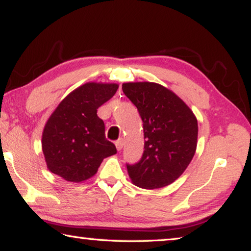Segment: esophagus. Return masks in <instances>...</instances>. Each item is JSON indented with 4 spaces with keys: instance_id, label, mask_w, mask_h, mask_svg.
I'll list each match as a JSON object with an SVG mask.
<instances>
[{
    "instance_id": "1",
    "label": "esophagus",
    "mask_w": 251,
    "mask_h": 251,
    "mask_svg": "<svg viewBox=\"0 0 251 251\" xmlns=\"http://www.w3.org/2000/svg\"><path fill=\"white\" fill-rule=\"evenodd\" d=\"M115 145H116V148H117L118 151H121L123 147H124V141H123V138H119V140L116 141Z\"/></svg>"
}]
</instances>
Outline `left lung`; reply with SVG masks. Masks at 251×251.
Returning <instances> with one entry per match:
<instances>
[{"mask_svg":"<svg viewBox=\"0 0 251 251\" xmlns=\"http://www.w3.org/2000/svg\"><path fill=\"white\" fill-rule=\"evenodd\" d=\"M122 89L137 108L145 141L140 161L126 163L130 179L145 189L173 184L195 154L196 117L178 96L160 84L135 82Z\"/></svg>","mask_w":251,"mask_h":251,"instance_id":"left-lung-1","label":"left lung"}]
</instances>
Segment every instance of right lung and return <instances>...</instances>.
<instances>
[{
    "label": "right lung",
    "instance_id": "obj_1",
    "mask_svg": "<svg viewBox=\"0 0 251 251\" xmlns=\"http://www.w3.org/2000/svg\"><path fill=\"white\" fill-rule=\"evenodd\" d=\"M115 83L89 82L71 92L48 119L43 152L51 173L67 181L92 177L102 160L117 153L104 136V123L97 109L117 91Z\"/></svg>",
    "mask_w": 251,
    "mask_h": 251
}]
</instances>
